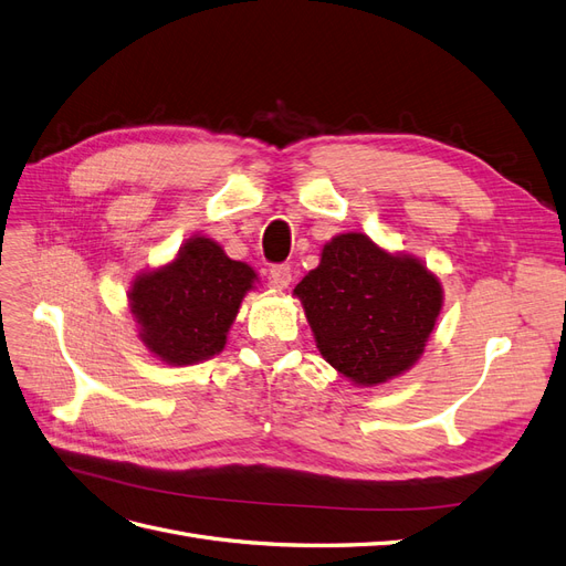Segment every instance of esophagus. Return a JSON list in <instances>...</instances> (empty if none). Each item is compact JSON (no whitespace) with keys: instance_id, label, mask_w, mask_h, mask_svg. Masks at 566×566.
Returning <instances> with one entry per match:
<instances>
[{"instance_id":"obj_1","label":"esophagus","mask_w":566,"mask_h":566,"mask_svg":"<svg viewBox=\"0 0 566 566\" xmlns=\"http://www.w3.org/2000/svg\"><path fill=\"white\" fill-rule=\"evenodd\" d=\"M269 281H271V285H273V287L283 290V287H287L290 283H293V271H290V266H287V264H276V266H271V271H269Z\"/></svg>"}]
</instances>
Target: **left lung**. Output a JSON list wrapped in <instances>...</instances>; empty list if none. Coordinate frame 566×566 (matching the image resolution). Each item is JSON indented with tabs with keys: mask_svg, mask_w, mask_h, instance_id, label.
I'll use <instances>...</instances> for the list:
<instances>
[{
	"mask_svg": "<svg viewBox=\"0 0 566 566\" xmlns=\"http://www.w3.org/2000/svg\"><path fill=\"white\" fill-rule=\"evenodd\" d=\"M295 295L325 361L364 387L397 378L418 361L443 302L434 273L364 233L325 243L321 264Z\"/></svg>",
	"mask_w": 566,
	"mask_h": 566,
	"instance_id": "1",
	"label": "left lung"
}]
</instances>
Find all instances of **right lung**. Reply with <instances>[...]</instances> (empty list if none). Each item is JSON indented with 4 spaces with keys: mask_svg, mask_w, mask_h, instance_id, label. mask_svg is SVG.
Here are the masks:
<instances>
[{
    "mask_svg": "<svg viewBox=\"0 0 566 566\" xmlns=\"http://www.w3.org/2000/svg\"><path fill=\"white\" fill-rule=\"evenodd\" d=\"M256 273L205 235L188 238L172 262L136 276L132 314L144 345L169 366L219 354Z\"/></svg>",
    "mask_w": 566,
    "mask_h": 566,
    "instance_id": "add662e5",
    "label": "right lung"
}]
</instances>
